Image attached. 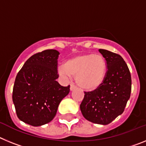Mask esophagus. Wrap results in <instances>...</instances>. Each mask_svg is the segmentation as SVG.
<instances>
[{"instance_id": "esophagus-1", "label": "esophagus", "mask_w": 146, "mask_h": 146, "mask_svg": "<svg viewBox=\"0 0 146 146\" xmlns=\"http://www.w3.org/2000/svg\"><path fill=\"white\" fill-rule=\"evenodd\" d=\"M76 89V86H74V85L72 84L70 86V91H74V90H75Z\"/></svg>"}]
</instances>
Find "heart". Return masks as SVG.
I'll use <instances>...</instances> for the list:
<instances>
[{
	"label": "heart",
	"mask_w": 146,
	"mask_h": 146,
	"mask_svg": "<svg viewBox=\"0 0 146 146\" xmlns=\"http://www.w3.org/2000/svg\"><path fill=\"white\" fill-rule=\"evenodd\" d=\"M60 75L65 78L75 77L77 84L87 91L98 88L107 74V64L102 55L80 54L69 58L58 68Z\"/></svg>",
	"instance_id": "heart-1"
}]
</instances>
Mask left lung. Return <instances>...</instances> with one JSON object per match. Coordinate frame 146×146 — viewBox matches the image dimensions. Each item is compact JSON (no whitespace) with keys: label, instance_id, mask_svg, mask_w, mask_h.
<instances>
[{"label":"left lung","instance_id":"1","mask_svg":"<svg viewBox=\"0 0 146 146\" xmlns=\"http://www.w3.org/2000/svg\"><path fill=\"white\" fill-rule=\"evenodd\" d=\"M99 52L106 60V77L97 89L85 92L80 108L86 120L107 125L123 113L130 98L131 79L128 66L121 55L102 49Z\"/></svg>","mask_w":146,"mask_h":146}]
</instances>
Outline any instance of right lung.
I'll use <instances>...</instances> for the list:
<instances>
[{"mask_svg":"<svg viewBox=\"0 0 146 146\" xmlns=\"http://www.w3.org/2000/svg\"><path fill=\"white\" fill-rule=\"evenodd\" d=\"M59 52L47 50L26 60L13 88L12 100L20 121L33 126L49 123L55 116L61 100L70 86H60L56 80Z\"/></svg>","mask_w":146,"mask_h":146,"instance_id":"1","label":"right lung"}]
</instances>
